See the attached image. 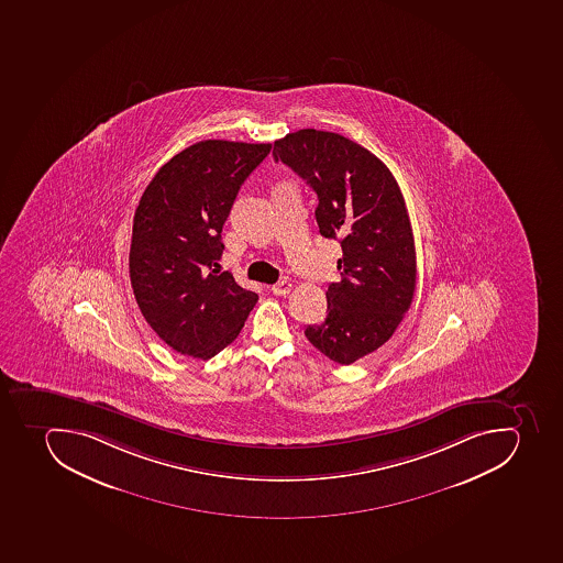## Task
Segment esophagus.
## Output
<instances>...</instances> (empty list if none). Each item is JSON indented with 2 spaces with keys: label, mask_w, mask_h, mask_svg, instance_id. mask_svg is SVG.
Masks as SVG:
<instances>
[{
  "label": "esophagus",
  "mask_w": 563,
  "mask_h": 563,
  "mask_svg": "<svg viewBox=\"0 0 563 563\" xmlns=\"http://www.w3.org/2000/svg\"><path fill=\"white\" fill-rule=\"evenodd\" d=\"M290 288H292V285L288 284V282H278V284L271 287V292L275 294V296H285V294L290 292Z\"/></svg>",
  "instance_id": "obj_1"
}]
</instances>
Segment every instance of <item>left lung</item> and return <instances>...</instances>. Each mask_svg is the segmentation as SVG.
<instances>
[{
	"label": "left lung",
	"mask_w": 563,
	"mask_h": 563,
	"mask_svg": "<svg viewBox=\"0 0 563 563\" xmlns=\"http://www.w3.org/2000/svg\"><path fill=\"white\" fill-rule=\"evenodd\" d=\"M273 156L312 187L319 232L342 247L327 319L305 335L336 364H353L394 335L416 292V246L401 189L378 156L339 133H288Z\"/></svg>",
	"instance_id": "left-lung-1"
}]
</instances>
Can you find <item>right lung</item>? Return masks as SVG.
<instances>
[{
  "label": "right lung",
  "mask_w": 563,
  "mask_h": 563,
  "mask_svg": "<svg viewBox=\"0 0 563 563\" xmlns=\"http://www.w3.org/2000/svg\"><path fill=\"white\" fill-rule=\"evenodd\" d=\"M271 144L196 142L150 181L135 218L130 279L142 316L181 355L208 360L241 333L255 292L219 273L222 224Z\"/></svg>",
  "instance_id": "1"
}]
</instances>
